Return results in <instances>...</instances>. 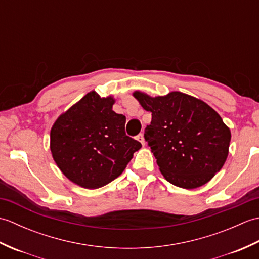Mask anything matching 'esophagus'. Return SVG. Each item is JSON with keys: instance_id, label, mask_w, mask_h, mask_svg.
<instances>
[{"instance_id": "esophagus-1", "label": "esophagus", "mask_w": 259, "mask_h": 259, "mask_svg": "<svg viewBox=\"0 0 259 259\" xmlns=\"http://www.w3.org/2000/svg\"><path fill=\"white\" fill-rule=\"evenodd\" d=\"M137 139H138L141 142L142 146L146 145V141H145V138H144V134H139L138 137H137Z\"/></svg>"}]
</instances>
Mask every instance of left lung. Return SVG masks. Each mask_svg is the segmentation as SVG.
I'll list each match as a JSON object with an SVG mask.
<instances>
[{"mask_svg": "<svg viewBox=\"0 0 259 259\" xmlns=\"http://www.w3.org/2000/svg\"><path fill=\"white\" fill-rule=\"evenodd\" d=\"M134 96L151 112L145 140L170 184L194 189L222 169L232 136L212 108L178 91L166 97L151 98L138 91Z\"/></svg>", "mask_w": 259, "mask_h": 259, "instance_id": "8db88e82", "label": "left lung"}]
</instances>
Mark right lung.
<instances>
[{"instance_id":"1","label":"right lung","mask_w":259,"mask_h":259,"mask_svg":"<svg viewBox=\"0 0 259 259\" xmlns=\"http://www.w3.org/2000/svg\"><path fill=\"white\" fill-rule=\"evenodd\" d=\"M114 100L95 91L60 115L50 134L51 152L60 170L74 184L97 189L122 174L139 141L125 135V117Z\"/></svg>"}]
</instances>
